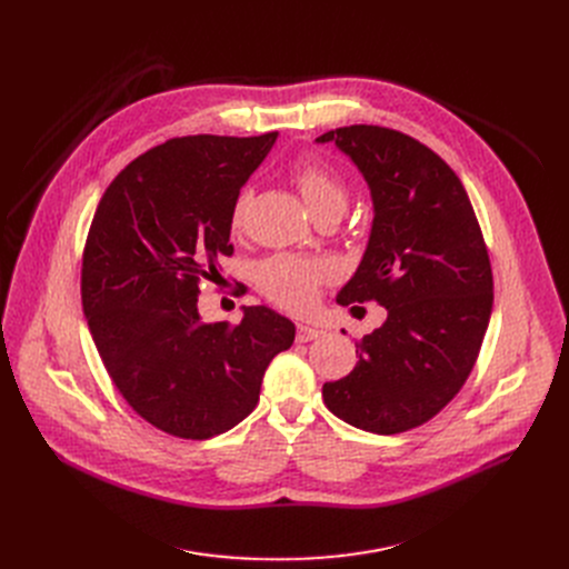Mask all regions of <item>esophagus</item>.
<instances>
[{
	"label": "esophagus",
	"mask_w": 569,
	"mask_h": 569,
	"mask_svg": "<svg viewBox=\"0 0 569 569\" xmlns=\"http://www.w3.org/2000/svg\"><path fill=\"white\" fill-rule=\"evenodd\" d=\"M320 335H322L320 327H311V325H305V322L297 325V341H300V343L313 341V339H318Z\"/></svg>",
	"instance_id": "1"
}]
</instances>
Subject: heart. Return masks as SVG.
<instances>
[{"instance_id":"obj_1","label":"heart","mask_w":569,"mask_h":569,"mask_svg":"<svg viewBox=\"0 0 569 569\" xmlns=\"http://www.w3.org/2000/svg\"><path fill=\"white\" fill-rule=\"evenodd\" d=\"M292 182L305 198L311 214H341L348 202V187L337 170L320 159H302L292 166ZM253 200V191L244 189L232 204L230 223L234 230L242 228ZM335 281V267L320 258H302L292 253H279L258 264L256 283L269 302L292 311H309L325 283Z\"/></svg>"}]
</instances>
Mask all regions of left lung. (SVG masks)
<instances>
[{"label": "left lung", "mask_w": 569, "mask_h": 569, "mask_svg": "<svg viewBox=\"0 0 569 569\" xmlns=\"http://www.w3.org/2000/svg\"><path fill=\"white\" fill-rule=\"evenodd\" d=\"M373 196L367 253L337 302H378L387 320L360 343V362L322 385L339 420L380 436L429 422L468 380L491 307V260L470 198L433 149L401 131H327Z\"/></svg>", "instance_id": "obj_1"}]
</instances>
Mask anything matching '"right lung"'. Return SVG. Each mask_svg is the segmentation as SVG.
Masks as SVG:
<instances>
[{
	"label": "right lung",
	"instance_id": "obj_1",
	"mask_svg": "<svg viewBox=\"0 0 569 569\" xmlns=\"http://www.w3.org/2000/svg\"><path fill=\"white\" fill-rule=\"evenodd\" d=\"M277 131L184 136L147 149L106 189L87 232L80 295L117 392L159 431L207 440L258 406L295 325L267 307L204 325L200 283L232 256L230 214Z\"/></svg>",
	"mask_w": 569,
	"mask_h": 569
}]
</instances>
